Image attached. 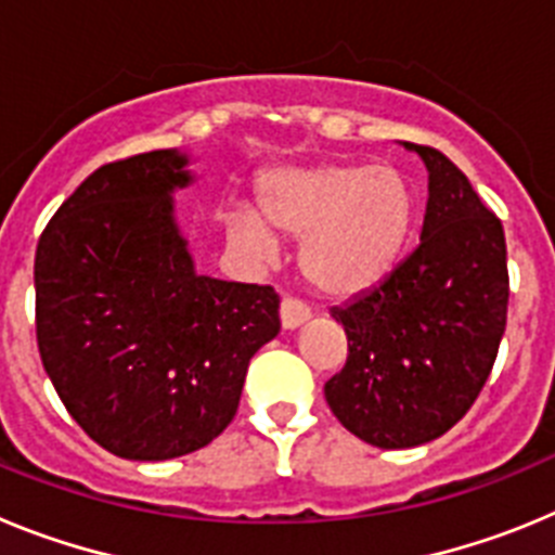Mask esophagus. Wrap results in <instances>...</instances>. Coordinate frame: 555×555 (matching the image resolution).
<instances>
[{"mask_svg":"<svg viewBox=\"0 0 555 555\" xmlns=\"http://www.w3.org/2000/svg\"><path fill=\"white\" fill-rule=\"evenodd\" d=\"M308 317H311V311H308L300 300H294V297H283V302H281L283 331H294V327H300L302 322H308Z\"/></svg>","mask_w":555,"mask_h":555,"instance_id":"obj_1","label":"esophagus"}]
</instances>
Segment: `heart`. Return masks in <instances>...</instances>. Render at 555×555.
Returning <instances> with one entry per match:
<instances>
[{
	"mask_svg": "<svg viewBox=\"0 0 555 555\" xmlns=\"http://www.w3.org/2000/svg\"><path fill=\"white\" fill-rule=\"evenodd\" d=\"M263 219L235 210L228 230L269 258L273 230L302 238L300 267L322 294L345 297L384 281L405 253L416 222V191L397 166L327 160L272 171L258 189Z\"/></svg>",
	"mask_w": 555,
	"mask_h": 555,
	"instance_id": "1",
	"label": "heart"
}]
</instances>
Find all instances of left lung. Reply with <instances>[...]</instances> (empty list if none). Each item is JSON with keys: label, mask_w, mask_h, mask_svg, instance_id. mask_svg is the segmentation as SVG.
Returning <instances> with one entry per match:
<instances>
[{"label": "left lung", "mask_w": 555, "mask_h": 555, "mask_svg": "<svg viewBox=\"0 0 555 555\" xmlns=\"http://www.w3.org/2000/svg\"><path fill=\"white\" fill-rule=\"evenodd\" d=\"M428 169L420 247L331 317L347 361L325 384L336 420L384 450L448 434L478 400L506 331L503 224L467 175L434 146L409 144Z\"/></svg>", "instance_id": "1"}]
</instances>
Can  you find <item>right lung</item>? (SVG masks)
Listing matches in <instances>:
<instances>
[{
  "instance_id": "add662e5",
  "label": "right lung",
  "mask_w": 555,
  "mask_h": 555,
  "mask_svg": "<svg viewBox=\"0 0 555 555\" xmlns=\"http://www.w3.org/2000/svg\"><path fill=\"white\" fill-rule=\"evenodd\" d=\"M183 152L100 166L36 249V336L75 423L119 459L166 461L233 423L249 358L281 331L272 286L197 274L171 191Z\"/></svg>"
}]
</instances>
